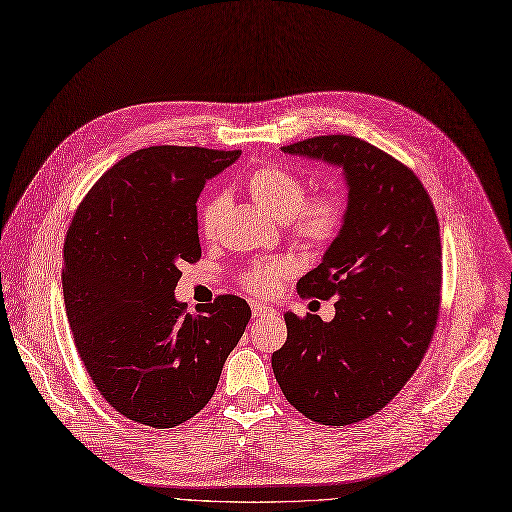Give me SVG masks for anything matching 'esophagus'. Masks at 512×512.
I'll return each mask as SVG.
<instances>
[{"label": "esophagus", "mask_w": 512, "mask_h": 512, "mask_svg": "<svg viewBox=\"0 0 512 512\" xmlns=\"http://www.w3.org/2000/svg\"><path fill=\"white\" fill-rule=\"evenodd\" d=\"M251 310H253V316H274L276 314V310H272L270 306H266V304H257V301H255V304L251 306Z\"/></svg>", "instance_id": "obj_1"}]
</instances>
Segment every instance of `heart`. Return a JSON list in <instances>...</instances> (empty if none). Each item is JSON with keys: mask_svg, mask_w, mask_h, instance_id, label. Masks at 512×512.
Instances as JSON below:
<instances>
[{"mask_svg": "<svg viewBox=\"0 0 512 512\" xmlns=\"http://www.w3.org/2000/svg\"><path fill=\"white\" fill-rule=\"evenodd\" d=\"M246 192L276 221H285L287 238L304 253H320L342 234L348 217V198L342 187H325L310 194L308 181L295 170L280 164H261L244 181ZM225 194L208 196L200 206L198 227L204 240H215L227 213ZM289 276L287 261H257L240 276V285L257 295L270 297Z\"/></svg>", "mask_w": 512, "mask_h": 512, "instance_id": "1", "label": "heart"}]
</instances>
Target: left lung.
<instances>
[{
	"instance_id": "obj_1",
	"label": "left lung",
	"mask_w": 512,
	"mask_h": 512,
	"mask_svg": "<svg viewBox=\"0 0 512 512\" xmlns=\"http://www.w3.org/2000/svg\"><path fill=\"white\" fill-rule=\"evenodd\" d=\"M342 166L348 217L301 297H335V318L285 314L272 354L276 382L308 420L356 424L384 409L420 367L441 308L439 219L422 181L386 151L350 135L282 147Z\"/></svg>"
}]
</instances>
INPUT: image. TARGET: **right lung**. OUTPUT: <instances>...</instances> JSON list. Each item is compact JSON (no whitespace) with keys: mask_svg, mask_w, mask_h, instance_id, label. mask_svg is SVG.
<instances>
[{"mask_svg":"<svg viewBox=\"0 0 512 512\" xmlns=\"http://www.w3.org/2000/svg\"><path fill=\"white\" fill-rule=\"evenodd\" d=\"M240 149L158 145L113 164L80 202L63 246V295L75 348L124 418L175 428L211 401L251 320L238 295L189 314L181 266L202 255L196 202Z\"/></svg>","mask_w":512,"mask_h":512,"instance_id":"add662e5","label":"right lung"}]
</instances>
